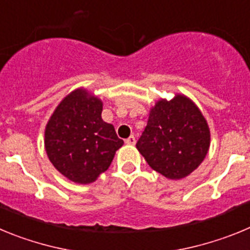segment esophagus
I'll return each mask as SVG.
<instances>
[{
	"mask_svg": "<svg viewBox=\"0 0 250 250\" xmlns=\"http://www.w3.org/2000/svg\"><path fill=\"white\" fill-rule=\"evenodd\" d=\"M125 143H126L127 145H135V143H136V139H135V136H134V135L129 136V138H127L126 140H125Z\"/></svg>",
	"mask_w": 250,
	"mask_h": 250,
	"instance_id": "34e87169",
	"label": "esophagus"
}]
</instances>
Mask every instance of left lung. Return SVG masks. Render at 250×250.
Instances as JSON below:
<instances>
[{
  "label": "left lung",
  "instance_id": "8db88e82",
  "mask_svg": "<svg viewBox=\"0 0 250 250\" xmlns=\"http://www.w3.org/2000/svg\"><path fill=\"white\" fill-rule=\"evenodd\" d=\"M209 145L210 131L202 111L180 94L155 104L136 143L149 167L173 180L193 173L207 156Z\"/></svg>",
  "mask_w": 250,
  "mask_h": 250
}]
</instances>
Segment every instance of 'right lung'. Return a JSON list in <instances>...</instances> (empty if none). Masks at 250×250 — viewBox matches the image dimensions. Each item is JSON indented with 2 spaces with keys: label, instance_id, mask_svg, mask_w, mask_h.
<instances>
[{
  "label": "right lung",
  "instance_id": "add662e5",
  "mask_svg": "<svg viewBox=\"0 0 250 250\" xmlns=\"http://www.w3.org/2000/svg\"><path fill=\"white\" fill-rule=\"evenodd\" d=\"M103 101L77 89L57 105L45 129V149L63 176L89 184L109 169L124 141L111 124L101 119Z\"/></svg>",
  "mask_w": 250,
  "mask_h": 250
}]
</instances>
